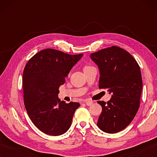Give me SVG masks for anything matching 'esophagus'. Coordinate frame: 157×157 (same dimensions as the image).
Segmentation results:
<instances>
[{"label":"esophagus","instance_id":"34e87169","mask_svg":"<svg viewBox=\"0 0 157 157\" xmlns=\"http://www.w3.org/2000/svg\"><path fill=\"white\" fill-rule=\"evenodd\" d=\"M83 102H84L85 104L87 105V106H91V105L93 104V101H90V100H85Z\"/></svg>","mask_w":157,"mask_h":157}]
</instances>
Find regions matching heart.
Instances as JSON below:
<instances>
[{
    "mask_svg": "<svg viewBox=\"0 0 157 157\" xmlns=\"http://www.w3.org/2000/svg\"><path fill=\"white\" fill-rule=\"evenodd\" d=\"M89 67H90V66H85V67H84V68H83V70H84V69H85V68H89Z\"/></svg>",
    "mask_w": 157,
    "mask_h": 157,
    "instance_id": "heart-1",
    "label": "heart"
}]
</instances>
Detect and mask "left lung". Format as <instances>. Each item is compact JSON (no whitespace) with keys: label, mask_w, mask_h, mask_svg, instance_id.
<instances>
[{"label":"left lung","mask_w":157,"mask_h":157,"mask_svg":"<svg viewBox=\"0 0 157 157\" xmlns=\"http://www.w3.org/2000/svg\"><path fill=\"white\" fill-rule=\"evenodd\" d=\"M98 66L99 89L111 94L108 102L98 101L102 107L97 126L103 132L114 134L123 130L136 114L140 104L142 78L140 67L129 53L118 46L91 53Z\"/></svg>","instance_id":"left-lung-1"}]
</instances>
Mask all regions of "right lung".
Instances as JSON below:
<instances>
[{"label": "right lung", "instance_id": "1", "mask_svg": "<svg viewBox=\"0 0 157 157\" xmlns=\"http://www.w3.org/2000/svg\"><path fill=\"white\" fill-rule=\"evenodd\" d=\"M83 55L46 48L34 55L25 66L23 88L25 109L34 125L45 134L59 136L71 125L80 104L61 101L58 94L60 86L65 83L66 77Z\"/></svg>", "mask_w": 157, "mask_h": 157}]
</instances>
